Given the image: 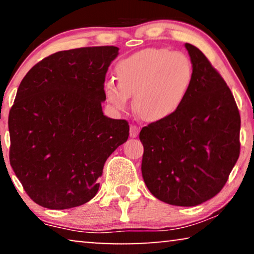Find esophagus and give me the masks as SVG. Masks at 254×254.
Listing matches in <instances>:
<instances>
[{
  "label": "esophagus",
  "instance_id": "1",
  "mask_svg": "<svg viewBox=\"0 0 254 254\" xmlns=\"http://www.w3.org/2000/svg\"><path fill=\"white\" fill-rule=\"evenodd\" d=\"M138 133H139V128L135 126H133V124H131L130 126V137L135 138L138 135Z\"/></svg>",
  "mask_w": 254,
  "mask_h": 254
}]
</instances>
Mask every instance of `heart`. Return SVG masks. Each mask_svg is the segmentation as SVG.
I'll return each mask as SVG.
<instances>
[{
  "mask_svg": "<svg viewBox=\"0 0 254 254\" xmlns=\"http://www.w3.org/2000/svg\"><path fill=\"white\" fill-rule=\"evenodd\" d=\"M113 78L103 83L107 101L123 113L133 95L135 112L142 120H164L180 109L191 90L194 70L191 60L180 52L149 47L123 57Z\"/></svg>",
  "mask_w": 254,
  "mask_h": 254,
  "instance_id": "obj_1",
  "label": "heart"
}]
</instances>
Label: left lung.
<instances>
[{
    "label": "left lung",
    "mask_w": 254,
    "mask_h": 254,
    "mask_svg": "<svg viewBox=\"0 0 254 254\" xmlns=\"http://www.w3.org/2000/svg\"><path fill=\"white\" fill-rule=\"evenodd\" d=\"M194 70L173 115L141 128V174L155 198L197 206L222 190L239 156L241 116L233 93L197 47L185 44Z\"/></svg>",
    "instance_id": "1"
}]
</instances>
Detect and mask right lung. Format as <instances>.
<instances>
[{
  "instance_id": "right-lung-1",
  "label": "right lung",
  "mask_w": 254,
  "mask_h": 254,
  "mask_svg": "<svg viewBox=\"0 0 254 254\" xmlns=\"http://www.w3.org/2000/svg\"><path fill=\"white\" fill-rule=\"evenodd\" d=\"M114 46L57 52L23 78L9 113L10 164L38 205L66 209L98 193L109 155L128 137L126 120L103 115Z\"/></svg>"
}]
</instances>
